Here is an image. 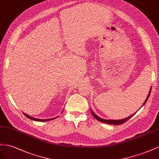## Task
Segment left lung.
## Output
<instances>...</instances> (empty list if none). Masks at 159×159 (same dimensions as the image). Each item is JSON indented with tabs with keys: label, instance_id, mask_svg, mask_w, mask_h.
<instances>
[{
	"label": "left lung",
	"instance_id": "1",
	"mask_svg": "<svg viewBox=\"0 0 159 159\" xmlns=\"http://www.w3.org/2000/svg\"><path fill=\"white\" fill-rule=\"evenodd\" d=\"M151 92V88L150 91H149L148 94V96H147V97L146 100H145V101L144 102V103H143V105H142V107H143V105H145V103H146V102L147 101V100L148 99L149 97H150ZM91 113H92V115H93V116L95 118V119H96L97 120H98V121H100V122H104V123H106V124H111V125H119L123 124L124 122H125L126 121H127L128 120H129L131 117H133V116L135 115V113H136V112H135V113H134V114H133V115H130V116H129V117H126V118H125V119H121V120H107V119H101V117L98 116L97 115H95L94 113V112H93V111H91Z\"/></svg>",
	"mask_w": 159,
	"mask_h": 159
}]
</instances>
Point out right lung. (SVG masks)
Instances as JSON below:
<instances>
[{
  "mask_svg": "<svg viewBox=\"0 0 159 159\" xmlns=\"http://www.w3.org/2000/svg\"><path fill=\"white\" fill-rule=\"evenodd\" d=\"M23 114L25 115V116H26L27 118H28V119H31V120H35V121H48V120H53V119H55L57 117H55V118H52V119H36V118H34V117H33V116H29V115H26V114H25V113H23ZM58 117V116H57Z\"/></svg>",
  "mask_w": 159,
  "mask_h": 159,
  "instance_id": "add662e5",
  "label": "right lung"
}]
</instances>
